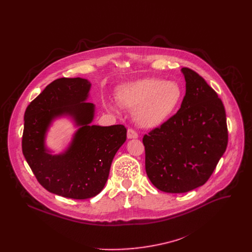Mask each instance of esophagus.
I'll return each mask as SVG.
<instances>
[{
	"label": "esophagus",
	"instance_id": "esophagus-1",
	"mask_svg": "<svg viewBox=\"0 0 252 252\" xmlns=\"http://www.w3.org/2000/svg\"><path fill=\"white\" fill-rule=\"evenodd\" d=\"M126 136H127V138H128V139H131V138H137V137H138V135H137L136 131H134V130H133V129H131V128H128V129H127Z\"/></svg>",
	"mask_w": 252,
	"mask_h": 252
}]
</instances>
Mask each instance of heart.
<instances>
[{"instance_id":"obj_1","label":"heart","mask_w":252,"mask_h":252,"mask_svg":"<svg viewBox=\"0 0 252 252\" xmlns=\"http://www.w3.org/2000/svg\"><path fill=\"white\" fill-rule=\"evenodd\" d=\"M119 103L132 110L135 124L145 129H155L164 125L178 110L184 97L182 86L175 81L145 78L121 85L117 89ZM106 109L118 112L115 102H107Z\"/></svg>"}]
</instances>
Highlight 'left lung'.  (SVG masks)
Instances as JSON below:
<instances>
[{
    "label": "left lung",
    "instance_id": "8db88e82",
    "mask_svg": "<svg viewBox=\"0 0 252 252\" xmlns=\"http://www.w3.org/2000/svg\"><path fill=\"white\" fill-rule=\"evenodd\" d=\"M186 95L181 109L143 136L146 171L152 184L168 193L203 186L227 147L223 103L194 70L183 67Z\"/></svg>",
    "mask_w": 252,
    "mask_h": 252
}]
</instances>
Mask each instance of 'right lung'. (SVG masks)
Returning <instances> with one entry per match:
<instances>
[{
	"instance_id": "obj_1",
	"label": "right lung",
	"mask_w": 252,
	"mask_h": 252,
	"mask_svg": "<svg viewBox=\"0 0 252 252\" xmlns=\"http://www.w3.org/2000/svg\"><path fill=\"white\" fill-rule=\"evenodd\" d=\"M91 87L87 79H58L25 112L23 155L38 182L48 191L66 198L87 199L98 194L126 139L123 125H92L95 105L88 102ZM62 117L73 121L77 130L68 147L55 155L45 139L52 123Z\"/></svg>"
}]
</instances>
